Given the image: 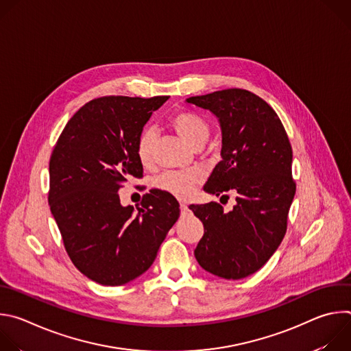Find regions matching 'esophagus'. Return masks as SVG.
Returning a JSON list of instances; mask_svg holds the SVG:
<instances>
[{
	"label": "esophagus",
	"instance_id": "1",
	"mask_svg": "<svg viewBox=\"0 0 351 351\" xmlns=\"http://www.w3.org/2000/svg\"><path fill=\"white\" fill-rule=\"evenodd\" d=\"M187 210H189L187 204H186V203H180V211H182V213H186Z\"/></svg>",
	"mask_w": 351,
	"mask_h": 351
}]
</instances>
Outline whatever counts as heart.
I'll return each mask as SVG.
<instances>
[{
	"mask_svg": "<svg viewBox=\"0 0 351 351\" xmlns=\"http://www.w3.org/2000/svg\"><path fill=\"white\" fill-rule=\"evenodd\" d=\"M173 130L193 148H199L210 137L208 123L191 111H179L171 118ZM136 156L144 168H149L154 162V133L144 129L136 141ZM203 176L197 171L168 172L156 180L157 189L172 194L178 198H189L194 194Z\"/></svg>",
	"mask_w": 351,
	"mask_h": 351,
	"instance_id": "obj_1",
	"label": "heart"
}]
</instances>
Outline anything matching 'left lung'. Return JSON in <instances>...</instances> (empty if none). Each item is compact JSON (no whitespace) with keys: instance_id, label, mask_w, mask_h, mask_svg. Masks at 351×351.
Listing matches in <instances>:
<instances>
[{"instance_id":"obj_1","label":"left lung","mask_w":351,"mask_h":351,"mask_svg":"<svg viewBox=\"0 0 351 351\" xmlns=\"http://www.w3.org/2000/svg\"><path fill=\"white\" fill-rule=\"evenodd\" d=\"M186 101L210 110L222 130V161L204 190L236 194L229 213L215 202L189 207L204 225L194 256L213 275L241 279L257 272L285 237L295 193L291 145L276 112L252 91L226 88Z\"/></svg>"}]
</instances>
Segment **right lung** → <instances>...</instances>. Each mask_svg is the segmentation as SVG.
Segmentation results:
<instances>
[{"mask_svg":"<svg viewBox=\"0 0 351 351\" xmlns=\"http://www.w3.org/2000/svg\"><path fill=\"white\" fill-rule=\"evenodd\" d=\"M169 97L107 95L66 123L49 158L48 203L73 265L104 286L125 285L154 263L178 221L179 203L153 189L141 207H123L118 190L143 178L136 141Z\"/></svg>","mask_w":351,"mask_h":351,"instance_id":"obj_1","label":"right lung"}]
</instances>
